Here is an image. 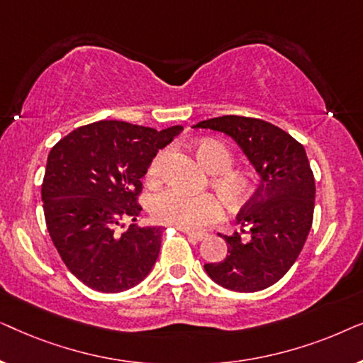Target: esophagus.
I'll list each match as a JSON object with an SVG mask.
<instances>
[{
	"instance_id": "1",
	"label": "esophagus",
	"mask_w": 363,
	"mask_h": 363,
	"mask_svg": "<svg viewBox=\"0 0 363 363\" xmlns=\"http://www.w3.org/2000/svg\"><path fill=\"white\" fill-rule=\"evenodd\" d=\"M186 236H188V240H190L191 242H200V241H203L206 238L205 233H190V231L186 233Z\"/></svg>"
}]
</instances>
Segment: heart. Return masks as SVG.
I'll list each match as a JSON object with an SVG mask.
<instances>
[{"label":"heart","instance_id":"1","mask_svg":"<svg viewBox=\"0 0 363 363\" xmlns=\"http://www.w3.org/2000/svg\"><path fill=\"white\" fill-rule=\"evenodd\" d=\"M198 160L211 172V186L221 200L231 208L250 203L259 190V178L255 172L233 168L235 153L226 143L205 138L195 145ZM167 150H160L147 168V180L157 183L162 178ZM150 213L162 225L175 226L185 231H198L213 225L223 216V206L213 193H186L178 188H167L152 196Z\"/></svg>","mask_w":363,"mask_h":363}]
</instances>
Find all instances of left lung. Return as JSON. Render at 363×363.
<instances>
[{
  "mask_svg": "<svg viewBox=\"0 0 363 363\" xmlns=\"http://www.w3.org/2000/svg\"><path fill=\"white\" fill-rule=\"evenodd\" d=\"M233 137L261 175L259 190L242 206L238 223L247 226L221 236L225 261L205 264L213 281L236 292H256L276 284L299 257L314 218L315 182L302 143L261 118L223 116L196 123ZM245 233V230H241Z\"/></svg>",
  "mask_w": 363,
  "mask_h": 363,
  "instance_id": "left-lung-1",
  "label": "left lung"
}]
</instances>
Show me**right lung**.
Returning a JSON list of instances; mask_svg holds the SVG:
<instances>
[{"label": "right lung", "instance_id": "right-lung-1", "mask_svg": "<svg viewBox=\"0 0 363 363\" xmlns=\"http://www.w3.org/2000/svg\"><path fill=\"white\" fill-rule=\"evenodd\" d=\"M182 132L122 121L82 125L48 155L41 185L49 236L67 269L99 292H122L145 279L163 228H117L142 213L140 178L152 158Z\"/></svg>", "mask_w": 363, "mask_h": 363}]
</instances>
